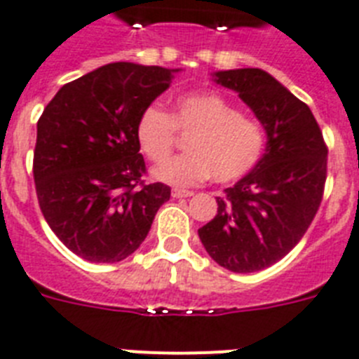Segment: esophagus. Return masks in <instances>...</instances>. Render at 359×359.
I'll list each match as a JSON object with an SVG mask.
<instances>
[{"instance_id":"obj_1","label":"esophagus","mask_w":359,"mask_h":359,"mask_svg":"<svg viewBox=\"0 0 359 359\" xmlns=\"http://www.w3.org/2000/svg\"><path fill=\"white\" fill-rule=\"evenodd\" d=\"M192 196V191H185V189H172V198H189Z\"/></svg>"}]
</instances>
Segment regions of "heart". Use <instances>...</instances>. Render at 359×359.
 <instances>
[{"label":"heart","instance_id":"b5f03b06","mask_svg":"<svg viewBox=\"0 0 359 359\" xmlns=\"http://www.w3.org/2000/svg\"><path fill=\"white\" fill-rule=\"evenodd\" d=\"M176 132L193 133L187 141L189 154L154 170V176L170 185H198L211 176L216 183L236 182L259 165L266 150L262 123L240 114L229 99L215 91L177 97L170 114L150 104L135 123L139 148L156 165L174 152Z\"/></svg>","mask_w":359,"mask_h":359}]
</instances>
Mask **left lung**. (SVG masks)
<instances>
[{"mask_svg": "<svg viewBox=\"0 0 359 359\" xmlns=\"http://www.w3.org/2000/svg\"><path fill=\"white\" fill-rule=\"evenodd\" d=\"M215 80L253 109L268 144L259 165L216 198L218 212L198 235L222 268L253 273L286 257L312 224L328 148L310 108L266 71H218Z\"/></svg>", "mask_w": 359, "mask_h": 359, "instance_id": "1", "label": "left lung"}]
</instances>
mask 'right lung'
<instances>
[{
  "label": "right lung",
  "instance_id": "obj_1",
  "mask_svg": "<svg viewBox=\"0 0 359 359\" xmlns=\"http://www.w3.org/2000/svg\"><path fill=\"white\" fill-rule=\"evenodd\" d=\"M174 71L108 64L62 86L38 119L32 174L41 215L84 260L130 257L170 200V187L144 183L135 123Z\"/></svg>",
  "mask_w": 359,
  "mask_h": 359
}]
</instances>
